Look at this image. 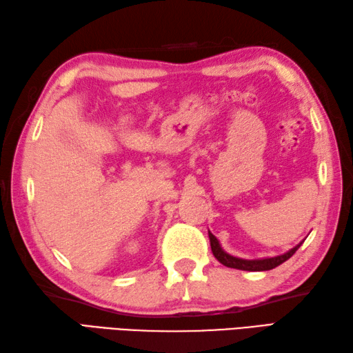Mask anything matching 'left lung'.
Here are the masks:
<instances>
[{
  "mask_svg": "<svg viewBox=\"0 0 353 353\" xmlns=\"http://www.w3.org/2000/svg\"><path fill=\"white\" fill-rule=\"evenodd\" d=\"M208 237H210V245H212V251H213V256L218 259V261L225 265L228 268H236V270H242V271H268L279 267V265H282L285 261H288L296 251L300 248V245L294 247L291 251H288V253L282 254V256H277V257H270V259H261V261H243V259H237L227 254L225 251H222V248L219 247V242L216 237H214L210 232H208Z\"/></svg>",
  "mask_w": 353,
  "mask_h": 353,
  "instance_id": "8db88e82",
  "label": "left lung"
}]
</instances>
